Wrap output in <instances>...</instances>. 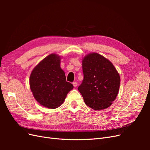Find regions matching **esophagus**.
<instances>
[{
    "label": "esophagus",
    "instance_id": "1",
    "mask_svg": "<svg viewBox=\"0 0 150 150\" xmlns=\"http://www.w3.org/2000/svg\"><path fill=\"white\" fill-rule=\"evenodd\" d=\"M72 84H73V86H74V87H76V86H78V83H77V82H73V83H72Z\"/></svg>",
    "mask_w": 150,
    "mask_h": 150
}]
</instances>
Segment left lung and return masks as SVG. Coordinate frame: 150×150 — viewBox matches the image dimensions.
I'll use <instances>...</instances> for the list:
<instances>
[{
    "label": "left lung",
    "instance_id": "obj_1",
    "mask_svg": "<svg viewBox=\"0 0 150 150\" xmlns=\"http://www.w3.org/2000/svg\"><path fill=\"white\" fill-rule=\"evenodd\" d=\"M84 79L78 87L86 105L94 110L110 107L119 92L120 76L108 59L96 52L82 61Z\"/></svg>",
    "mask_w": 150,
    "mask_h": 150
}]
</instances>
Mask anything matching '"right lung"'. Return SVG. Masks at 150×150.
Segmentation results:
<instances>
[{
	"label": "right lung",
	"instance_id": "right-lung-1",
	"mask_svg": "<svg viewBox=\"0 0 150 150\" xmlns=\"http://www.w3.org/2000/svg\"><path fill=\"white\" fill-rule=\"evenodd\" d=\"M60 64L61 57L51 54L34 68L30 76V88L35 100L49 109L60 106L74 88L66 81Z\"/></svg>",
	"mask_w": 150,
	"mask_h": 150
}]
</instances>
